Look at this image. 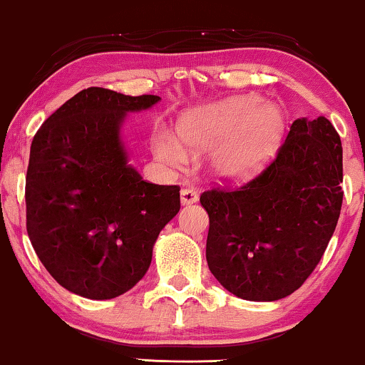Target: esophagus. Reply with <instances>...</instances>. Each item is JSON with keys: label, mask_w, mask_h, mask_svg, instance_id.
<instances>
[{"label": "esophagus", "mask_w": 365, "mask_h": 365, "mask_svg": "<svg viewBox=\"0 0 365 365\" xmlns=\"http://www.w3.org/2000/svg\"><path fill=\"white\" fill-rule=\"evenodd\" d=\"M197 199H199V196H197L196 189L186 187V189H182V191H181V202H182V206H189V204L197 202Z\"/></svg>", "instance_id": "obj_1"}]
</instances>
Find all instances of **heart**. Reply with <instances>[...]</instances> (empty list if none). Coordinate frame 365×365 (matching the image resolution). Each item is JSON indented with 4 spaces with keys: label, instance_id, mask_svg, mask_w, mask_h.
Instances as JSON below:
<instances>
[{
    "label": "heart",
    "instance_id": "1",
    "mask_svg": "<svg viewBox=\"0 0 365 365\" xmlns=\"http://www.w3.org/2000/svg\"><path fill=\"white\" fill-rule=\"evenodd\" d=\"M286 131V114L276 103L257 94H242L199 108L179 123V134L189 148L207 151L209 171L222 181H241L264 168ZM154 153L168 166H182L189 151L169 131L154 136Z\"/></svg>",
    "mask_w": 365,
    "mask_h": 365
}]
</instances>
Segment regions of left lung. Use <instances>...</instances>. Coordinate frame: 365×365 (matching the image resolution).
Listing matches in <instances>:
<instances>
[{"mask_svg": "<svg viewBox=\"0 0 365 365\" xmlns=\"http://www.w3.org/2000/svg\"><path fill=\"white\" fill-rule=\"evenodd\" d=\"M342 144L327 118H299L277 156L239 189L202 192L209 271L234 296H291L321 261L342 206Z\"/></svg>", "mask_w": 365, "mask_h": 365, "instance_id": "8db88e82", "label": "left lung"}]
</instances>
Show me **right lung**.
I'll return each mask as SVG.
<instances>
[{"label": "right lung", "instance_id": "obj_1", "mask_svg": "<svg viewBox=\"0 0 365 365\" xmlns=\"http://www.w3.org/2000/svg\"><path fill=\"white\" fill-rule=\"evenodd\" d=\"M161 101L88 88L34 134L26 173V229L46 271L69 292L113 299L151 266L154 242L179 212L178 186L143 181L123 124Z\"/></svg>", "mask_w": 365, "mask_h": 365}]
</instances>
